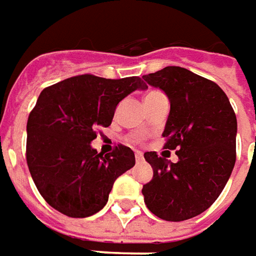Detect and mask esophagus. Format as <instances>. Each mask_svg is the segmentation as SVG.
Wrapping results in <instances>:
<instances>
[{
	"mask_svg": "<svg viewBox=\"0 0 256 256\" xmlns=\"http://www.w3.org/2000/svg\"><path fill=\"white\" fill-rule=\"evenodd\" d=\"M134 156H136V160H137V161H142V151H134Z\"/></svg>",
	"mask_w": 256,
	"mask_h": 256,
	"instance_id": "obj_1",
	"label": "esophagus"
}]
</instances>
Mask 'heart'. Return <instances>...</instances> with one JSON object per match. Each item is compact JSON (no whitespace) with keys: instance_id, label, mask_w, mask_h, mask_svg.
Returning <instances> with one entry per match:
<instances>
[{"instance_id":"b5f03b06","label":"heart","mask_w":256,"mask_h":256,"mask_svg":"<svg viewBox=\"0 0 256 256\" xmlns=\"http://www.w3.org/2000/svg\"><path fill=\"white\" fill-rule=\"evenodd\" d=\"M157 94H161V92H158V91H151V92H148V94L146 95V99L151 98V96H154V95H157ZM137 140H140V138H137Z\"/></svg>"}]
</instances>
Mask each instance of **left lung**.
<instances>
[{
    "label": "left lung",
    "mask_w": 256,
    "mask_h": 256,
    "mask_svg": "<svg viewBox=\"0 0 256 256\" xmlns=\"http://www.w3.org/2000/svg\"><path fill=\"white\" fill-rule=\"evenodd\" d=\"M171 104L162 137L178 162L144 152L152 179L142 186L152 214L184 222L208 210L223 192L236 164L237 118L227 95L208 78L176 66L142 76Z\"/></svg>",
    "instance_id": "left-lung-1"
}]
</instances>
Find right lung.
<instances>
[{"label": "right lung", "instance_id": "add662e5", "mask_svg": "<svg viewBox=\"0 0 256 256\" xmlns=\"http://www.w3.org/2000/svg\"><path fill=\"white\" fill-rule=\"evenodd\" d=\"M146 88L140 77L106 80L84 74L40 92L26 124V162L52 208L82 218L105 206L114 180L136 164L134 152L118 144L104 156L91 142L96 128L110 126L122 99Z\"/></svg>", "mask_w": 256, "mask_h": 256}]
</instances>
